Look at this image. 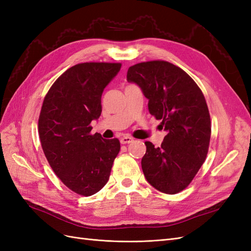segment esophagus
Returning a JSON list of instances; mask_svg holds the SVG:
<instances>
[{"label":"esophagus","instance_id":"34e87169","mask_svg":"<svg viewBox=\"0 0 251 251\" xmlns=\"http://www.w3.org/2000/svg\"><path fill=\"white\" fill-rule=\"evenodd\" d=\"M133 141H134V139L132 137H130V136H123V137L120 138V143H123V144L131 143Z\"/></svg>","mask_w":251,"mask_h":251}]
</instances>
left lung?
<instances>
[{
    "mask_svg": "<svg viewBox=\"0 0 251 251\" xmlns=\"http://www.w3.org/2000/svg\"><path fill=\"white\" fill-rule=\"evenodd\" d=\"M126 79L149 100V111L168 133L160 148L146 141L142 171L157 191L174 195L191 183L206 158L211 126L200 88L179 67L164 60L128 68Z\"/></svg>",
    "mask_w": 251,
    "mask_h": 251,
    "instance_id": "1",
    "label": "left lung"
}]
</instances>
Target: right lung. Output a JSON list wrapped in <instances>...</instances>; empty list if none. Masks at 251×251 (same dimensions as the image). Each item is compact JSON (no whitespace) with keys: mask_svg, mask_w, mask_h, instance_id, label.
Returning a JSON list of instances; mask_svg holds the SVG:
<instances>
[{"mask_svg":"<svg viewBox=\"0 0 251 251\" xmlns=\"http://www.w3.org/2000/svg\"><path fill=\"white\" fill-rule=\"evenodd\" d=\"M121 64L82 63L71 67L53 83L39 118V135L47 160L71 191L92 196L107 183L118 139L91 135L92 120L101 114L104 88L120 71Z\"/></svg>","mask_w":251,"mask_h":251,"instance_id":"1","label":"right lung"}]
</instances>
